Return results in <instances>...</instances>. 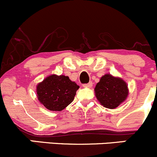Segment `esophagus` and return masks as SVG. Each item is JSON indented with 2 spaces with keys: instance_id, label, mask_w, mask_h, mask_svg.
<instances>
[{
  "instance_id": "34e87169",
  "label": "esophagus",
  "mask_w": 157,
  "mask_h": 157,
  "mask_svg": "<svg viewBox=\"0 0 157 157\" xmlns=\"http://www.w3.org/2000/svg\"><path fill=\"white\" fill-rule=\"evenodd\" d=\"M92 86H93V83H92V82H90V83H85V84L83 85V87H92Z\"/></svg>"
}]
</instances>
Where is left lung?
Here are the masks:
<instances>
[{"mask_svg":"<svg viewBox=\"0 0 157 157\" xmlns=\"http://www.w3.org/2000/svg\"><path fill=\"white\" fill-rule=\"evenodd\" d=\"M96 96L103 106L115 109L124 102L128 95L127 83L111 74L102 76L95 87Z\"/></svg>","mask_w":157,"mask_h":157,"instance_id":"8db88e82","label":"left lung"}]
</instances>
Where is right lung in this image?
Wrapping results in <instances>:
<instances>
[{
    "mask_svg": "<svg viewBox=\"0 0 157 157\" xmlns=\"http://www.w3.org/2000/svg\"><path fill=\"white\" fill-rule=\"evenodd\" d=\"M80 86L68 77L53 74L46 77L36 88L38 99L51 111H61L73 102Z\"/></svg>",
    "mask_w": 157,
    "mask_h": 157,
    "instance_id": "obj_1",
    "label": "right lung"
}]
</instances>
